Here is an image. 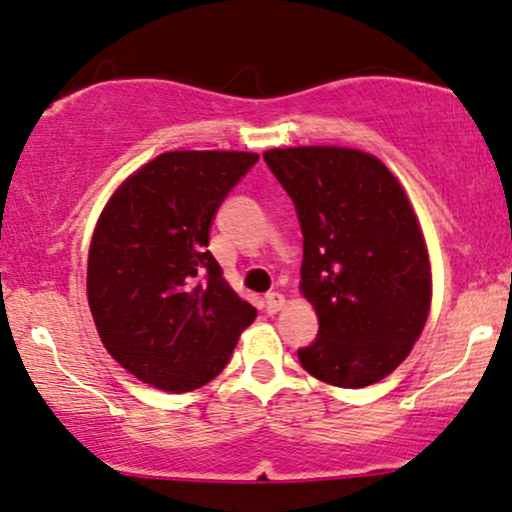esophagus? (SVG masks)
Returning a JSON list of instances; mask_svg holds the SVG:
<instances>
[{"label": "esophagus", "mask_w": 512, "mask_h": 512, "mask_svg": "<svg viewBox=\"0 0 512 512\" xmlns=\"http://www.w3.org/2000/svg\"><path fill=\"white\" fill-rule=\"evenodd\" d=\"M283 307H285V297L280 295V292H268V295H266V312L268 314H278Z\"/></svg>", "instance_id": "esophagus-1"}]
</instances>
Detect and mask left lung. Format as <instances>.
I'll return each instance as SVG.
<instances>
[{"instance_id": "left-lung-1", "label": "left lung", "mask_w": 512, "mask_h": 512, "mask_svg": "<svg viewBox=\"0 0 512 512\" xmlns=\"http://www.w3.org/2000/svg\"><path fill=\"white\" fill-rule=\"evenodd\" d=\"M302 225L300 292L319 336L304 370L343 389L384 380L426 326L433 273L421 222L399 179L363 149L307 145L263 154Z\"/></svg>"}]
</instances>
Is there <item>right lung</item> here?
<instances>
[{"label":"right lung","instance_id":"add662e5","mask_svg":"<svg viewBox=\"0 0 512 512\" xmlns=\"http://www.w3.org/2000/svg\"><path fill=\"white\" fill-rule=\"evenodd\" d=\"M256 162L234 149L164 152L101 210L86 266L91 317L113 360L154 389L215 380L256 319L205 249L217 208Z\"/></svg>","mask_w":512,"mask_h":512}]
</instances>
